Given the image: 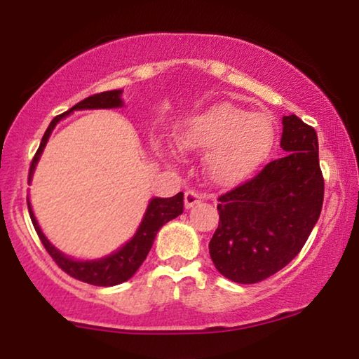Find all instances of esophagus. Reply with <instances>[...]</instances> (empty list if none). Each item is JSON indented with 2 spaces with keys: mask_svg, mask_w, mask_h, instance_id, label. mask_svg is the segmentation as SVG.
I'll return each mask as SVG.
<instances>
[{
  "mask_svg": "<svg viewBox=\"0 0 359 359\" xmlns=\"http://www.w3.org/2000/svg\"><path fill=\"white\" fill-rule=\"evenodd\" d=\"M200 201H201V195L198 194V191H195V190L185 191V208L187 210L191 208V206H195L196 203H200Z\"/></svg>",
  "mask_w": 359,
  "mask_h": 359,
  "instance_id": "34e87169",
  "label": "esophagus"
}]
</instances>
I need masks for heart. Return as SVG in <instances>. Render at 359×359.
<instances>
[{"mask_svg":"<svg viewBox=\"0 0 359 359\" xmlns=\"http://www.w3.org/2000/svg\"><path fill=\"white\" fill-rule=\"evenodd\" d=\"M273 127L262 114H247L234 105H216L191 118L179 135L184 149H210L211 177L229 184L244 179L269 156Z\"/></svg>","mask_w":359,"mask_h":359,"instance_id":"heart-1","label":"heart"}]
</instances>
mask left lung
I'll return each mask as SVG.
<instances>
[{"mask_svg": "<svg viewBox=\"0 0 359 359\" xmlns=\"http://www.w3.org/2000/svg\"><path fill=\"white\" fill-rule=\"evenodd\" d=\"M280 144L285 158L218 198L210 255L221 275L242 285L285 269L304 247L324 203L316 130L285 115Z\"/></svg>", "mask_w": 359, "mask_h": 359, "instance_id": "8db88e82", "label": "left lung"}]
</instances>
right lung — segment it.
Listing matches in <instances>:
<instances>
[{"instance_id": "1", "label": "right lung", "mask_w": 359, "mask_h": 359, "mask_svg": "<svg viewBox=\"0 0 359 359\" xmlns=\"http://www.w3.org/2000/svg\"><path fill=\"white\" fill-rule=\"evenodd\" d=\"M120 94H122V90L118 89V90H105V93L89 95V97H86L84 100H81V102L74 105V107L69 109L68 112L57 115V117L50 122L47 131L43 133L37 153H35L32 163H30L29 180L32 177L35 164H37L45 144H47L50 133H52L55 125H57L60 120L72 114L73 110L122 107L123 102L122 99H120ZM27 206H29L30 219H32V224L35 231H37L40 242H42L45 250H47L50 257L55 260V264H57L65 273H68L69 276H73V278L89 283V285H94V286H115L130 280L131 276L135 275V271L140 269L141 264L146 260V257H148L151 247H153L154 237L158 234V231L163 228L168 221L177 218L179 215L184 213V194L180 191V194H177L175 196H170V198L151 200L148 205V210H146L144 213V218L141 221L136 234L131 237V241H128L120 250L114 252L112 255L104 257V259H99V260H86V262L69 259V257L63 255L62 252L55 249V247L47 241V237L43 236V232L40 231L37 219H35L32 210H30L29 200H27Z\"/></svg>"}]
</instances>
